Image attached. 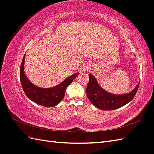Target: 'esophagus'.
I'll use <instances>...</instances> for the list:
<instances>
[{
  "instance_id": "obj_1",
  "label": "esophagus",
  "mask_w": 154,
  "mask_h": 154,
  "mask_svg": "<svg viewBox=\"0 0 154 154\" xmlns=\"http://www.w3.org/2000/svg\"><path fill=\"white\" fill-rule=\"evenodd\" d=\"M88 69V67H83V71H87V70Z\"/></svg>"
}]
</instances>
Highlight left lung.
<instances>
[{
  "instance_id": "left-lung-1",
  "label": "left lung",
  "mask_w": 154,
  "mask_h": 154,
  "mask_svg": "<svg viewBox=\"0 0 154 154\" xmlns=\"http://www.w3.org/2000/svg\"><path fill=\"white\" fill-rule=\"evenodd\" d=\"M88 76L89 82L86 89L88 98L97 108L103 110L117 109L129 103L136 94L139 85V82L136 88L128 94L116 95L103 90L92 74H88Z\"/></svg>"
}]
</instances>
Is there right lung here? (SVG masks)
I'll use <instances>...</instances> for the list:
<instances>
[{"label": "right lung", "mask_w": 154, "mask_h": 154, "mask_svg": "<svg viewBox=\"0 0 154 154\" xmlns=\"http://www.w3.org/2000/svg\"><path fill=\"white\" fill-rule=\"evenodd\" d=\"M24 59L25 54L20 65V80L26 95L31 101L42 106L52 107L58 105L63 100L67 87L76 78L79 73L68 77L56 87L49 88H40L31 83L24 74Z\"/></svg>", "instance_id": "1"}]
</instances>
